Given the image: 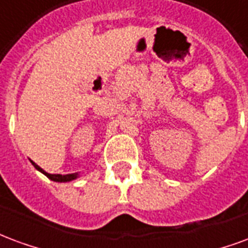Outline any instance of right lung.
<instances>
[{
    "label": "right lung",
    "instance_id": "obj_1",
    "mask_svg": "<svg viewBox=\"0 0 248 248\" xmlns=\"http://www.w3.org/2000/svg\"><path fill=\"white\" fill-rule=\"evenodd\" d=\"M30 162H31L32 166H34V168H35L38 171L43 173V174L47 177V178H50L51 181L70 182V181H74V180H77L78 177H79V173H72V174H50V173H47L46 170H43L42 168H41L39 165H37V164H35L34 161H31V160H30Z\"/></svg>",
    "mask_w": 248,
    "mask_h": 248
}]
</instances>
